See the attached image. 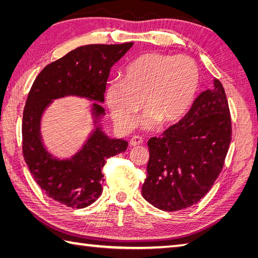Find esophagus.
Segmentation results:
<instances>
[{
  "mask_svg": "<svg viewBox=\"0 0 258 258\" xmlns=\"http://www.w3.org/2000/svg\"><path fill=\"white\" fill-rule=\"evenodd\" d=\"M143 142H144V140H143V138H142V136L135 135V136H133L132 139L130 140V144L132 145V146H136V145L143 144Z\"/></svg>",
  "mask_w": 258,
  "mask_h": 258,
  "instance_id": "esophagus-1",
  "label": "esophagus"
}]
</instances>
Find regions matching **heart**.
<instances>
[{
  "mask_svg": "<svg viewBox=\"0 0 258 258\" xmlns=\"http://www.w3.org/2000/svg\"><path fill=\"white\" fill-rule=\"evenodd\" d=\"M199 83L200 70L191 57L145 53L127 65L123 79L109 82L106 104L115 125L123 132L132 128L142 102L146 109L142 119L144 127H153L160 120L168 125L187 111Z\"/></svg>",
  "mask_w": 258,
  "mask_h": 258,
  "instance_id": "b5f03b06",
  "label": "heart"
}]
</instances>
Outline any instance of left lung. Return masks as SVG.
<instances>
[{
	"label": "left lung",
	"mask_w": 258,
	"mask_h": 258,
	"mask_svg": "<svg viewBox=\"0 0 258 258\" xmlns=\"http://www.w3.org/2000/svg\"><path fill=\"white\" fill-rule=\"evenodd\" d=\"M232 141L225 91L218 80L202 92L178 123L150 139L142 195L158 210L175 212L196 204L222 172Z\"/></svg>",
	"instance_id": "left-lung-1"
}]
</instances>
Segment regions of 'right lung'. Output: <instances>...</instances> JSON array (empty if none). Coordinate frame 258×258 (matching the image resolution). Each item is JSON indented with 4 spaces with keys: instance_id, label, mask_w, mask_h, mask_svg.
I'll use <instances>...</instances> for the list:
<instances>
[{
    "instance_id": "obj_1",
    "label": "right lung",
    "mask_w": 258,
    "mask_h": 258,
    "mask_svg": "<svg viewBox=\"0 0 258 258\" xmlns=\"http://www.w3.org/2000/svg\"><path fill=\"white\" fill-rule=\"evenodd\" d=\"M124 44H91L69 52L43 69L33 83L23 111L22 153L30 173L52 200L72 208H84L101 196L102 168L111 156L125 152L124 140H109L100 128L71 160L57 161L44 150L40 118L54 98L79 95L104 102L106 81L113 65L132 47ZM96 116L104 108L94 104Z\"/></svg>"
}]
</instances>
